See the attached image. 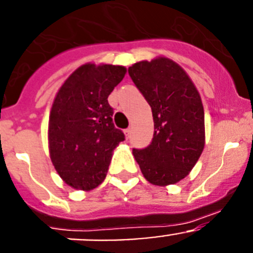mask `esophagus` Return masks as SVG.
<instances>
[{"label": "esophagus", "mask_w": 253, "mask_h": 253, "mask_svg": "<svg viewBox=\"0 0 253 253\" xmlns=\"http://www.w3.org/2000/svg\"><path fill=\"white\" fill-rule=\"evenodd\" d=\"M130 133H131V129L130 128L125 129V130H124V135H125V138H126V139H128V138L130 137Z\"/></svg>", "instance_id": "34e87169"}]
</instances>
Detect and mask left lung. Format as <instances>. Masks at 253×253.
<instances>
[{
	"instance_id": "left-lung-1",
	"label": "left lung",
	"mask_w": 253,
	"mask_h": 253,
	"mask_svg": "<svg viewBox=\"0 0 253 253\" xmlns=\"http://www.w3.org/2000/svg\"><path fill=\"white\" fill-rule=\"evenodd\" d=\"M152 109L154 133L144 149H133L143 176L156 186L177 184L194 169L205 146L202 97L185 69L167 57L129 67Z\"/></svg>"
}]
</instances>
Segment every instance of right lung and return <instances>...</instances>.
I'll return each instance as SVG.
<instances>
[{"label": "right lung", "mask_w": 253, "mask_h": 253, "mask_svg": "<svg viewBox=\"0 0 253 253\" xmlns=\"http://www.w3.org/2000/svg\"><path fill=\"white\" fill-rule=\"evenodd\" d=\"M126 73L124 66L86 63L59 87L48 124L49 156L68 186L90 191L106 177L124 134L113 124L107 97Z\"/></svg>", "instance_id": "1"}]
</instances>
